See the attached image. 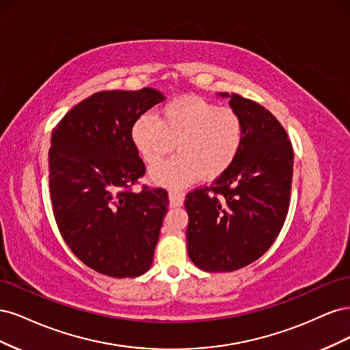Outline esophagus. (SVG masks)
<instances>
[{
    "mask_svg": "<svg viewBox=\"0 0 350 350\" xmlns=\"http://www.w3.org/2000/svg\"><path fill=\"white\" fill-rule=\"evenodd\" d=\"M184 198L185 194L179 193V191H169V203H171L172 207H179L184 204Z\"/></svg>",
    "mask_w": 350,
    "mask_h": 350,
    "instance_id": "1",
    "label": "esophagus"
}]
</instances>
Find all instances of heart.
I'll use <instances>...</instances> for the list:
<instances>
[{
	"instance_id": "heart-1",
	"label": "heart",
	"mask_w": 350,
	"mask_h": 350,
	"mask_svg": "<svg viewBox=\"0 0 350 350\" xmlns=\"http://www.w3.org/2000/svg\"><path fill=\"white\" fill-rule=\"evenodd\" d=\"M131 139L149 165L175 149L178 154L154 166L150 179L159 185L181 187L201 176L224 175L234 165L243 140L241 116L204 99L188 96L169 102L159 113H144L133 124Z\"/></svg>"
}]
</instances>
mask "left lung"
<instances>
[{"label": "left lung", "mask_w": 350, "mask_h": 350, "mask_svg": "<svg viewBox=\"0 0 350 350\" xmlns=\"http://www.w3.org/2000/svg\"><path fill=\"white\" fill-rule=\"evenodd\" d=\"M232 111L242 120L241 150L211 187L185 198L187 250L204 271H234L266 252L289 210L293 150L288 134L270 111L232 93Z\"/></svg>", "instance_id": "8db88e82"}]
</instances>
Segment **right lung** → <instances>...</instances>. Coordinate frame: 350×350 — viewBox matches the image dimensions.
<instances>
[{"mask_svg": "<svg viewBox=\"0 0 350 350\" xmlns=\"http://www.w3.org/2000/svg\"><path fill=\"white\" fill-rule=\"evenodd\" d=\"M163 100L150 88L94 93L51 135L49 191L58 229L80 261L111 278H137L152 267L169 200L163 188L130 189L146 172L131 129Z\"/></svg>", "mask_w": 350, "mask_h": 350, "instance_id": "add662e5", "label": "right lung"}]
</instances>
